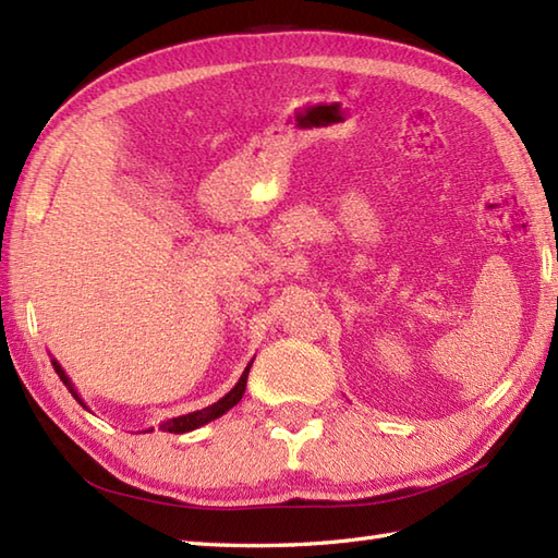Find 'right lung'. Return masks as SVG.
Instances as JSON below:
<instances>
[{
  "mask_svg": "<svg viewBox=\"0 0 558 558\" xmlns=\"http://www.w3.org/2000/svg\"><path fill=\"white\" fill-rule=\"evenodd\" d=\"M252 364H254V360L246 364V369H244V374L240 376V381L234 384V388L230 390L228 396H222L218 402H213V405H208V408H204V410H196V412H189V414H180V417L165 420V422H160L158 429H160V432H170V434H184V432H194V429H198V426H204V424H208V422H213V420L222 417L225 412L232 410V408L236 405V402L242 400L244 390H246V376H248V369H252ZM52 366H54L57 376L62 378V384L69 388V393L78 400V405L88 410L86 402L81 400L78 390L74 388V384H71V378H69L66 372L62 369V364H59L57 360H52ZM148 432H153V426H150V429H144L141 434H148Z\"/></svg>",
  "mask_w": 558,
  "mask_h": 558,
  "instance_id": "obj_1",
  "label": "right lung"
}]
</instances>
